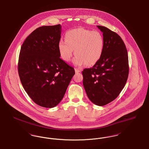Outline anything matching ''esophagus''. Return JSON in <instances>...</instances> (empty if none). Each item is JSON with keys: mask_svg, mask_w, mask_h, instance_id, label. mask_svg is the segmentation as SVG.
<instances>
[{"mask_svg": "<svg viewBox=\"0 0 149 149\" xmlns=\"http://www.w3.org/2000/svg\"><path fill=\"white\" fill-rule=\"evenodd\" d=\"M75 71L76 73H79V72H81V70L80 69H78V68H75Z\"/></svg>", "mask_w": 149, "mask_h": 149, "instance_id": "1", "label": "esophagus"}]
</instances>
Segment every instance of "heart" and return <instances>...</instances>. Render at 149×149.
Returning a JSON list of instances; mask_svg holds the SVG:
<instances>
[{
    "label": "heart",
    "instance_id": "obj_1",
    "mask_svg": "<svg viewBox=\"0 0 149 149\" xmlns=\"http://www.w3.org/2000/svg\"><path fill=\"white\" fill-rule=\"evenodd\" d=\"M65 41L60 40L58 50L60 57L69 62L74 53L73 60L75 65L86 64L92 66L96 64L102 56L104 49V38L98 31L78 28L67 31L65 35Z\"/></svg>",
    "mask_w": 149,
    "mask_h": 149
}]
</instances>
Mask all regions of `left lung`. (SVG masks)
<instances>
[{
  "mask_svg": "<svg viewBox=\"0 0 149 149\" xmlns=\"http://www.w3.org/2000/svg\"><path fill=\"white\" fill-rule=\"evenodd\" d=\"M103 32L104 49L99 61L82 71L83 85L94 104L103 106L116 99L127 80V51L120 36L106 27L97 26Z\"/></svg>",
  "mask_w": 149,
  "mask_h": 149,
  "instance_id": "1",
  "label": "left lung"
}]
</instances>
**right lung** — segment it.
Returning <instances> with one entry per match:
<instances>
[{"label":"right lung","mask_w":149,"mask_h":149,"mask_svg":"<svg viewBox=\"0 0 149 149\" xmlns=\"http://www.w3.org/2000/svg\"><path fill=\"white\" fill-rule=\"evenodd\" d=\"M61 26H45L33 31L22 44L18 64L25 91L40 106L53 108L61 102L75 74L60 58Z\"/></svg>","instance_id":"right-lung-1"}]
</instances>
